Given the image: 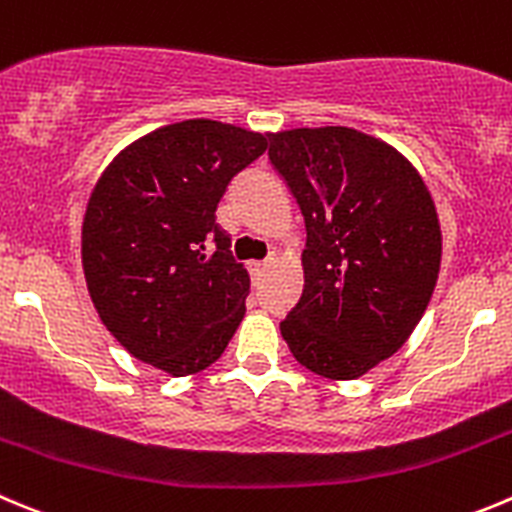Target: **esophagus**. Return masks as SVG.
Wrapping results in <instances>:
<instances>
[{"instance_id":"esophagus-1","label":"esophagus","mask_w":512,"mask_h":512,"mask_svg":"<svg viewBox=\"0 0 512 512\" xmlns=\"http://www.w3.org/2000/svg\"><path fill=\"white\" fill-rule=\"evenodd\" d=\"M270 265H272V257H270V260H262V262H252V265H250V270H252V275H255V278H260L262 272H265V270H267V267H270Z\"/></svg>"}]
</instances>
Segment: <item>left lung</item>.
<instances>
[{"label": "left lung", "mask_w": 512, "mask_h": 512, "mask_svg": "<svg viewBox=\"0 0 512 512\" xmlns=\"http://www.w3.org/2000/svg\"><path fill=\"white\" fill-rule=\"evenodd\" d=\"M305 219L303 295L280 323L300 366L351 381L394 356L434 293L442 229L412 161L346 126L270 133Z\"/></svg>", "instance_id": "1"}]
</instances>
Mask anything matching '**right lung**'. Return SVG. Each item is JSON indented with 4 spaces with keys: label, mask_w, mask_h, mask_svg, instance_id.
Returning <instances> with one entry per match:
<instances>
[{
    "label": "right lung",
    "mask_w": 512,
    "mask_h": 512,
    "mask_svg": "<svg viewBox=\"0 0 512 512\" xmlns=\"http://www.w3.org/2000/svg\"><path fill=\"white\" fill-rule=\"evenodd\" d=\"M265 148L262 133L191 118L128 143L90 191L80 242L90 300L143 364L197 374L245 318L250 275L214 212Z\"/></svg>",
    "instance_id": "1"
}]
</instances>
